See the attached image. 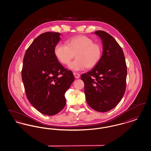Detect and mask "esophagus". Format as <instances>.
Wrapping results in <instances>:
<instances>
[{"label": "esophagus", "mask_w": 151, "mask_h": 151, "mask_svg": "<svg viewBox=\"0 0 151 151\" xmlns=\"http://www.w3.org/2000/svg\"><path fill=\"white\" fill-rule=\"evenodd\" d=\"M73 75L75 76V78L76 79H79V78L80 77V75L78 73H76V72H73Z\"/></svg>", "instance_id": "34e87169"}]
</instances>
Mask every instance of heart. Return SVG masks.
Returning <instances> with one entry per match:
<instances>
[{"instance_id": "obj_1", "label": "heart", "mask_w": 151, "mask_h": 151, "mask_svg": "<svg viewBox=\"0 0 151 151\" xmlns=\"http://www.w3.org/2000/svg\"><path fill=\"white\" fill-rule=\"evenodd\" d=\"M55 55L59 62L68 65L72 59L68 67L74 71L84 70L86 68H92L99 63L102 57V47L99 43L86 36L79 35L68 39L65 46L58 44L54 49Z\"/></svg>"}]
</instances>
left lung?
<instances>
[{"label": "left lung", "mask_w": 151, "mask_h": 151, "mask_svg": "<svg viewBox=\"0 0 151 151\" xmlns=\"http://www.w3.org/2000/svg\"><path fill=\"white\" fill-rule=\"evenodd\" d=\"M103 52L93 68L81 75L88 104L99 112H106L118 104L126 88L127 65L121 47L109 33L97 30Z\"/></svg>", "instance_id": "obj_1"}]
</instances>
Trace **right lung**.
Returning <instances> with one entry per match:
<instances>
[{"mask_svg": "<svg viewBox=\"0 0 151 151\" xmlns=\"http://www.w3.org/2000/svg\"><path fill=\"white\" fill-rule=\"evenodd\" d=\"M60 33L38 36L25 53L22 77L30 103L40 113L53 115L65 106V94L74 80L72 71L58 62L54 49Z\"/></svg>", "mask_w": 151, "mask_h": 151, "instance_id": "right-lung-1", "label": "right lung"}]
</instances>
